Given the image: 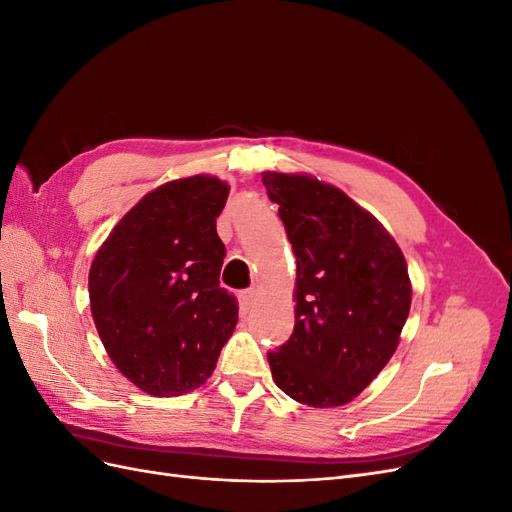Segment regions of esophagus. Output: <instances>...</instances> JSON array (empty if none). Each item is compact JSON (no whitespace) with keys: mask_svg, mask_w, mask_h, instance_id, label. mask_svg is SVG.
Masks as SVG:
<instances>
[{"mask_svg":"<svg viewBox=\"0 0 512 512\" xmlns=\"http://www.w3.org/2000/svg\"><path fill=\"white\" fill-rule=\"evenodd\" d=\"M256 297H258V292L254 290V288H250V290H243L241 292V305L245 307V309H250L252 305H254V301H256Z\"/></svg>","mask_w":512,"mask_h":512,"instance_id":"esophagus-1","label":"esophagus"}]
</instances>
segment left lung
Listing matches in <instances>:
<instances>
[{
  "instance_id": "obj_1",
  "label": "left lung",
  "mask_w": 512,
  "mask_h": 512,
  "mask_svg": "<svg viewBox=\"0 0 512 512\" xmlns=\"http://www.w3.org/2000/svg\"><path fill=\"white\" fill-rule=\"evenodd\" d=\"M297 258L294 331L267 359L275 384L314 408L344 406L397 350L410 314L406 258L374 215L309 175L262 173Z\"/></svg>"
}]
</instances>
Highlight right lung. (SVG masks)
Listing matches in <instances>:
<instances>
[{
	"label": "right lung",
	"mask_w": 512,
	"mask_h": 512,
	"mask_svg": "<svg viewBox=\"0 0 512 512\" xmlns=\"http://www.w3.org/2000/svg\"><path fill=\"white\" fill-rule=\"evenodd\" d=\"M228 185L194 175L143 196L102 243L89 303L115 367L138 389L177 397L205 384L239 318L220 288L226 247L215 230Z\"/></svg>",
	"instance_id": "right-lung-1"
}]
</instances>
